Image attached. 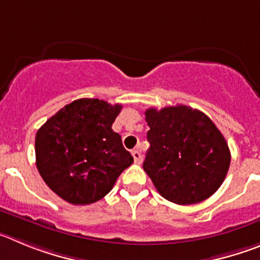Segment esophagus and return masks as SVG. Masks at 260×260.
Segmentation results:
<instances>
[{"instance_id":"1","label":"esophagus","mask_w":260,"mask_h":260,"mask_svg":"<svg viewBox=\"0 0 260 260\" xmlns=\"http://www.w3.org/2000/svg\"><path fill=\"white\" fill-rule=\"evenodd\" d=\"M132 155H133V159H135L136 163H142V154L140 153V150H133L132 151Z\"/></svg>"}]
</instances>
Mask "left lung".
Segmentation results:
<instances>
[{"instance_id":"obj_1","label":"left lung","mask_w":260,"mask_h":260,"mask_svg":"<svg viewBox=\"0 0 260 260\" xmlns=\"http://www.w3.org/2000/svg\"><path fill=\"white\" fill-rule=\"evenodd\" d=\"M150 147L142 165L159 194L193 205L220 188L231 165L224 136L211 119L185 105L145 111Z\"/></svg>"}]
</instances>
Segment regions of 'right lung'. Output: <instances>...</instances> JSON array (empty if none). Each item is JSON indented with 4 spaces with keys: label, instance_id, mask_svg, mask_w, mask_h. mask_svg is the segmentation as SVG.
Listing matches in <instances>:
<instances>
[{
    "label": "right lung",
    "instance_id": "right-lung-1",
    "mask_svg": "<svg viewBox=\"0 0 260 260\" xmlns=\"http://www.w3.org/2000/svg\"><path fill=\"white\" fill-rule=\"evenodd\" d=\"M121 105L80 98L60 109L36 133V166L46 185L72 205L104 198L133 163L111 125Z\"/></svg>",
    "mask_w": 260,
    "mask_h": 260
}]
</instances>
